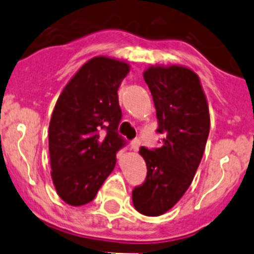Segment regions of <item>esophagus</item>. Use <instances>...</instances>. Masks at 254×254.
Listing matches in <instances>:
<instances>
[{"instance_id": "esophagus-1", "label": "esophagus", "mask_w": 254, "mask_h": 254, "mask_svg": "<svg viewBox=\"0 0 254 254\" xmlns=\"http://www.w3.org/2000/svg\"><path fill=\"white\" fill-rule=\"evenodd\" d=\"M140 144H141V143H140V139L136 138V139H134V140L131 141V144H130V146H131L132 150L136 151L139 148H140Z\"/></svg>"}]
</instances>
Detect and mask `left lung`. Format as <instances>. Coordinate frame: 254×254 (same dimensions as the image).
Wrapping results in <instances>:
<instances>
[{
    "label": "left lung",
    "instance_id": "left-lung-1",
    "mask_svg": "<svg viewBox=\"0 0 254 254\" xmlns=\"http://www.w3.org/2000/svg\"><path fill=\"white\" fill-rule=\"evenodd\" d=\"M144 80L153 96L160 148L141 146L145 182L132 190V204L144 215L156 217L174 207L191 184L208 135L209 110L195 72L183 66H151Z\"/></svg>",
    "mask_w": 254,
    "mask_h": 254
}]
</instances>
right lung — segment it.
Masks as SVG:
<instances>
[{
	"label": "right lung",
	"instance_id": "add662e5",
	"mask_svg": "<svg viewBox=\"0 0 254 254\" xmlns=\"http://www.w3.org/2000/svg\"><path fill=\"white\" fill-rule=\"evenodd\" d=\"M129 65L94 58L81 66L59 96L49 127L51 177L67 204L91 202L116 164L127 140L118 132V89Z\"/></svg>",
	"mask_w": 254,
	"mask_h": 254
}]
</instances>
